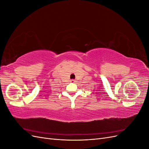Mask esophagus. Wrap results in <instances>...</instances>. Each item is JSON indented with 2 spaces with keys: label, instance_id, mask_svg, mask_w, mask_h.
Returning a JSON list of instances; mask_svg holds the SVG:
<instances>
[{
  "label": "esophagus",
  "instance_id": "obj_1",
  "mask_svg": "<svg viewBox=\"0 0 149 149\" xmlns=\"http://www.w3.org/2000/svg\"><path fill=\"white\" fill-rule=\"evenodd\" d=\"M71 81L72 83H74V79H72V80Z\"/></svg>",
  "mask_w": 149,
  "mask_h": 149
}]
</instances>
